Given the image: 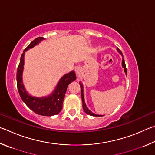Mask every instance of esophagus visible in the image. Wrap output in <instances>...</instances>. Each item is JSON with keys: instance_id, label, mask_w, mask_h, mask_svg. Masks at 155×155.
Listing matches in <instances>:
<instances>
[{"instance_id": "obj_1", "label": "esophagus", "mask_w": 155, "mask_h": 155, "mask_svg": "<svg viewBox=\"0 0 155 155\" xmlns=\"http://www.w3.org/2000/svg\"><path fill=\"white\" fill-rule=\"evenodd\" d=\"M75 73H77L78 75H80V73H81V69L80 67H77L75 68Z\"/></svg>"}]
</instances>
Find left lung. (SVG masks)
I'll return each instance as SVG.
<instances>
[{"instance_id":"1","label":"left lung","mask_w":155,"mask_h":155,"mask_svg":"<svg viewBox=\"0 0 155 155\" xmlns=\"http://www.w3.org/2000/svg\"><path fill=\"white\" fill-rule=\"evenodd\" d=\"M117 51L118 53H120V55L122 56V57H123V58H122V67H123V68L124 69V73H125V75L126 76H127V68H126V65H125V63H124V60L123 58V53L121 52V51L119 50L118 48H117ZM80 88H81V95H82V106H83V109H84V111L87 114L90 115V116H98V117H101V116H104L103 115H99V114H95L92 112L91 111L88 109V108L87 107V106H86V105L85 104V100H84V87H83V84L82 83L80 82Z\"/></svg>"}]
</instances>
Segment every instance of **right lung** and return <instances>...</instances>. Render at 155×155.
Returning <instances> with one entry per match:
<instances>
[{"mask_svg": "<svg viewBox=\"0 0 155 155\" xmlns=\"http://www.w3.org/2000/svg\"><path fill=\"white\" fill-rule=\"evenodd\" d=\"M43 37H38L30 43L21 56L20 62L17 70V86L19 94L23 102L32 111L39 115L51 116L58 114L62 108V103L68 86L76 80L75 73L71 71L64 75L59 80L52 93L48 96L37 97L32 96L26 91L22 81V73L24 65V55L29 49L34 48L43 40Z\"/></svg>", "mask_w": 155, "mask_h": 155, "instance_id": "right-lung-1", "label": "right lung"}]
</instances>
